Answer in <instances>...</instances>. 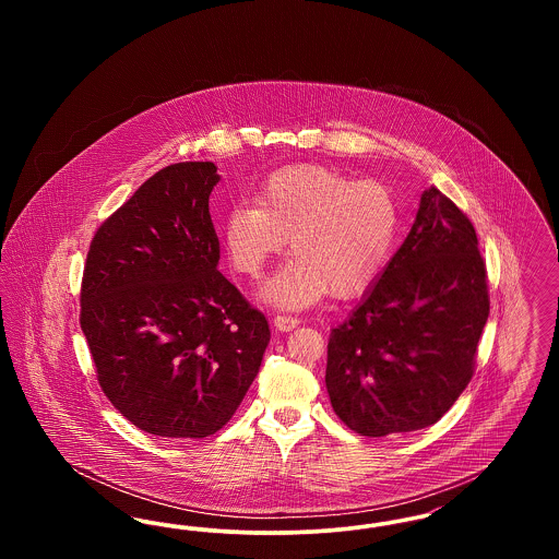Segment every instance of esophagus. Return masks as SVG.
I'll list each match as a JSON object with an SVG mask.
<instances>
[{
    "label": "esophagus",
    "mask_w": 559,
    "mask_h": 559,
    "mask_svg": "<svg viewBox=\"0 0 559 559\" xmlns=\"http://www.w3.org/2000/svg\"><path fill=\"white\" fill-rule=\"evenodd\" d=\"M297 324H299L297 317H287V314H276V317H274V326H276L278 331H292Z\"/></svg>",
    "instance_id": "34e87169"
}]
</instances>
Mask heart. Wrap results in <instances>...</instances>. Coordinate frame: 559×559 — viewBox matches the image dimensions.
Returning <instances> with one entry per match:
<instances>
[{"instance_id":"1","label":"heart","mask_w":559,"mask_h":559,"mask_svg":"<svg viewBox=\"0 0 559 559\" xmlns=\"http://www.w3.org/2000/svg\"><path fill=\"white\" fill-rule=\"evenodd\" d=\"M399 230L392 188L297 165L264 180L255 205L230 207L222 235L230 266L249 278L260 276L289 239L295 258L267 281L262 297L281 308H304L326 292H367L390 264Z\"/></svg>"}]
</instances>
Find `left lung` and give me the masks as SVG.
I'll use <instances>...</instances> for the list:
<instances>
[{
  "instance_id": "left-lung-1",
  "label": "left lung",
  "mask_w": 559,
  "mask_h": 559,
  "mask_svg": "<svg viewBox=\"0 0 559 559\" xmlns=\"http://www.w3.org/2000/svg\"><path fill=\"white\" fill-rule=\"evenodd\" d=\"M490 312L476 228L429 188L377 285L326 346L335 415L369 438L433 426L467 388Z\"/></svg>"
}]
</instances>
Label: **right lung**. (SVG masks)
I'll use <instances>...</instances> for the list:
<instances>
[{"label":"right lung","instance_id":"right-lung-1","mask_svg":"<svg viewBox=\"0 0 559 559\" xmlns=\"http://www.w3.org/2000/svg\"><path fill=\"white\" fill-rule=\"evenodd\" d=\"M212 160L163 167L98 226L81 331L110 404L142 431L205 438L260 371L270 326L217 270Z\"/></svg>","mask_w":559,"mask_h":559}]
</instances>
